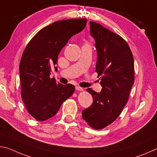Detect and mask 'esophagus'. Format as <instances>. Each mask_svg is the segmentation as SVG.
Masks as SVG:
<instances>
[{
	"label": "esophagus",
	"mask_w": 157,
	"mask_h": 157,
	"mask_svg": "<svg viewBox=\"0 0 157 157\" xmlns=\"http://www.w3.org/2000/svg\"><path fill=\"white\" fill-rule=\"evenodd\" d=\"M76 90L77 91H83V88H82L79 86H76Z\"/></svg>",
	"instance_id": "esophagus-1"
}]
</instances>
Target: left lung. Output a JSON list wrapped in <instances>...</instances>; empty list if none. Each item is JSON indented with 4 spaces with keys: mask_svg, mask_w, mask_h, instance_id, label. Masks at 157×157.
Instances as JSON below:
<instances>
[{
    "mask_svg": "<svg viewBox=\"0 0 157 157\" xmlns=\"http://www.w3.org/2000/svg\"><path fill=\"white\" fill-rule=\"evenodd\" d=\"M90 35L97 53L96 72L101 79L100 92L88 88L93 103L83 110L82 117L94 129L113 122L129 99L134 81L133 54L126 41L96 22L90 21Z\"/></svg>",
    "mask_w": 157,
    "mask_h": 157,
    "instance_id": "left-lung-1",
    "label": "left lung"
}]
</instances>
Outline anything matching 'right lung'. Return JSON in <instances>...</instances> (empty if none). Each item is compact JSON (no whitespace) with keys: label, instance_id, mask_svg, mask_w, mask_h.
Listing matches in <instances>:
<instances>
[{"label":"right lung","instance_id":"obj_1","mask_svg":"<svg viewBox=\"0 0 157 157\" xmlns=\"http://www.w3.org/2000/svg\"><path fill=\"white\" fill-rule=\"evenodd\" d=\"M86 24L87 19L53 23L40 30L23 53L19 65L21 94L28 112L38 121L54 116L62 104L74 93V86L57 83L50 74L62 48ZM54 67L57 71V67Z\"/></svg>","mask_w":157,"mask_h":157}]
</instances>
